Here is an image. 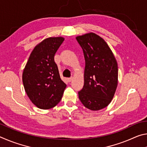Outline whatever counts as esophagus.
<instances>
[{
	"label": "esophagus",
	"mask_w": 147,
	"mask_h": 147,
	"mask_svg": "<svg viewBox=\"0 0 147 147\" xmlns=\"http://www.w3.org/2000/svg\"><path fill=\"white\" fill-rule=\"evenodd\" d=\"M72 80H73V77H71V78H67V81L69 82H71L72 81Z\"/></svg>",
	"instance_id": "esophagus-1"
}]
</instances>
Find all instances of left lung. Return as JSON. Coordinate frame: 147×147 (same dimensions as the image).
<instances>
[{"instance_id":"left-lung-1","label":"left lung","mask_w":147,"mask_h":147,"mask_svg":"<svg viewBox=\"0 0 147 147\" xmlns=\"http://www.w3.org/2000/svg\"><path fill=\"white\" fill-rule=\"evenodd\" d=\"M83 50L84 84L78 98L86 108L100 110L111 102L118 84L117 63L104 39L94 33L76 37Z\"/></svg>"}]
</instances>
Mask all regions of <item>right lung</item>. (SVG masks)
Instances as JSON below:
<instances>
[{
  "label": "right lung",
  "mask_w": 147,
  "mask_h": 147,
  "mask_svg": "<svg viewBox=\"0 0 147 147\" xmlns=\"http://www.w3.org/2000/svg\"><path fill=\"white\" fill-rule=\"evenodd\" d=\"M63 41L61 37L44 39L35 47L23 71L26 93L32 102L40 109L56 106L67 86L54 61L55 54Z\"/></svg>",
  "instance_id": "right-lung-1"
}]
</instances>
